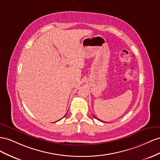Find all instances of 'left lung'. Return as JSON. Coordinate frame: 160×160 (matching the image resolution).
<instances>
[{"mask_svg": "<svg viewBox=\"0 0 160 160\" xmlns=\"http://www.w3.org/2000/svg\"><path fill=\"white\" fill-rule=\"evenodd\" d=\"M93 116H94V118H97V119H98V121H101V120H100V119H98V118H97V117H95V116H94V115H93Z\"/></svg>", "mask_w": 160, "mask_h": 160, "instance_id": "obj_1", "label": "left lung"}]
</instances>
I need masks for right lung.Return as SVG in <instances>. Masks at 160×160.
<instances>
[{"instance_id": "obj_1", "label": "right lung", "mask_w": 160, "mask_h": 160, "mask_svg": "<svg viewBox=\"0 0 160 160\" xmlns=\"http://www.w3.org/2000/svg\"><path fill=\"white\" fill-rule=\"evenodd\" d=\"M60 120H59V121H60Z\"/></svg>"}]
</instances>
